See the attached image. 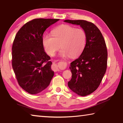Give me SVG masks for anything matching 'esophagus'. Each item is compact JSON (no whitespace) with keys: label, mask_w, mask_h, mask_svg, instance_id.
Listing matches in <instances>:
<instances>
[{"label":"esophagus","mask_w":123,"mask_h":123,"mask_svg":"<svg viewBox=\"0 0 123 123\" xmlns=\"http://www.w3.org/2000/svg\"><path fill=\"white\" fill-rule=\"evenodd\" d=\"M53 70L55 71H59V70L58 69V68L57 67V65L55 64V65H54V67H53Z\"/></svg>","instance_id":"obj_1"}]
</instances>
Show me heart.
I'll use <instances>...</instances> for the list:
<instances>
[{"instance_id": "obj_1", "label": "heart", "mask_w": 123, "mask_h": 123, "mask_svg": "<svg viewBox=\"0 0 123 123\" xmlns=\"http://www.w3.org/2000/svg\"><path fill=\"white\" fill-rule=\"evenodd\" d=\"M52 34H45L43 38L45 51L50 55H55L60 45L61 57L74 58L80 55L85 46L86 34L82 29L63 25L53 30Z\"/></svg>"}]
</instances>
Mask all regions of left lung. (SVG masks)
Returning a JSON list of instances; mask_svg holds the SVG:
<instances>
[{"instance_id":"1","label":"left lung","mask_w":123,"mask_h":123,"mask_svg":"<svg viewBox=\"0 0 123 123\" xmlns=\"http://www.w3.org/2000/svg\"><path fill=\"white\" fill-rule=\"evenodd\" d=\"M64 21L80 25L86 34V42L82 53L71 63L72 78L68 86L78 95L87 96L97 89L106 72V43L100 30L92 23L83 20Z\"/></svg>"}]
</instances>
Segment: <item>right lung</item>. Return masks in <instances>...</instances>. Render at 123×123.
Returning a JSON list of instances; mask_svg holds the SVG:
<instances>
[{"label":"right lung","mask_w":123,"mask_h":123,"mask_svg":"<svg viewBox=\"0 0 123 123\" xmlns=\"http://www.w3.org/2000/svg\"><path fill=\"white\" fill-rule=\"evenodd\" d=\"M59 19H34L16 34L12 47V65L20 86L28 93L37 94L49 85L54 76L50 57L44 51L43 36Z\"/></svg>","instance_id":"right-lung-1"}]
</instances>
